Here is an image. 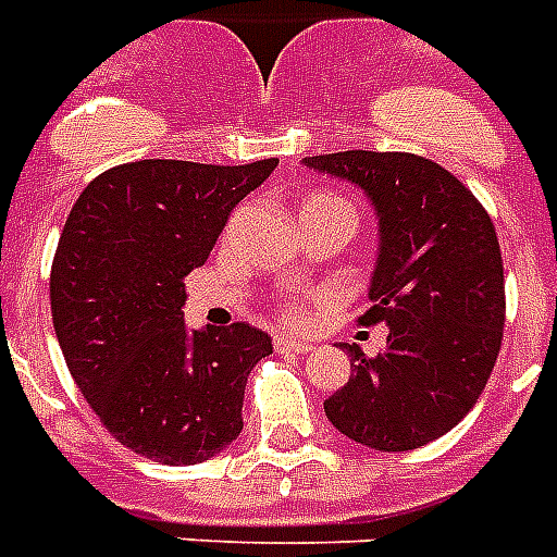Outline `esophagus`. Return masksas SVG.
<instances>
[{
  "mask_svg": "<svg viewBox=\"0 0 557 557\" xmlns=\"http://www.w3.org/2000/svg\"><path fill=\"white\" fill-rule=\"evenodd\" d=\"M274 349H277V355H306V351L311 349V343L294 341V337H286V334H277V337H274Z\"/></svg>",
  "mask_w": 557,
  "mask_h": 557,
  "instance_id": "esophagus-1",
  "label": "esophagus"
}]
</instances>
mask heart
Segmentation results:
<instances>
[{
  "mask_svg": "<svg viewBox=\"0 0 557 557\" xmlns=\"http://www.w3.org/2000/svg\"><path fill=\"white\" fill-rule=\"evenodd\" d=\"M318 197H323V200H325L329 194H311L309 200H318ZM329 200H337V197H329ZM286 314H288V320H292V323H297V320H300V309H297V306H292V309H288Z\"/></svg>",
  "mask_w": 557,
  "mask_h": 557,
  "instance_id": "obj_1",
  "label": "heart"
}]
</instances>
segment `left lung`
Here are the masks:
<instances>
[{
    "mask_svg": "<svg viewBox=\"0 0 557 557\" xmlns=\"http://www.w3.org/2000/svg\"><path fill=\"white\" fill-rule=\"evenodd\" d=\"M306 169L357 185L377 214V260L357 323H386V349L343 343L351 377L323 404L341 435L409 451L478 404L504 337V263L495 225L458 176L418 153L341 151Z\"/></svg>",
    "mask_w": 557,
    "mask_h": 557,
    "instance_id": "8db88e82",
    "label": "left lung"
}]
</instances>
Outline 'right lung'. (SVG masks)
<instances>
[{
    "label": "right lung",
    "mask_w": 557,
    "mask_h": 557,
    "mask_svg": "<svg viewBox=\"0 0 557 557\" xmlns=\"http://www.w3.org/2000/svg\"><path fill=\"white\" fill-rule=\"evenodd\" d=\"M277 160H139L74 202L51 265L59 349L108 432L137 455L191 467L243 432V392L271 337L248 323L188 329L185 283Z\"/></svg>",
    "instance_id": "1"
}]
</instances>
